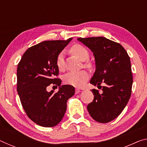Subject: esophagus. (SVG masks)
Instances as JSON below:
<instances>
[{
  "instance_id": "esophagus-1",
  "label": "esophagus",
  "mask_w": 147,
  "mask_h": 147,
  "mask_svg": "<svg viewBox=\"0 0 147 147\" xmlns=\"http://www.w3.org/2000/svg\"><path fill=\"white\" fill-rule=\"evenodd\" d=\"M80 89H75V94H78L80 93Z\"/></svg>"
}]
</instances>
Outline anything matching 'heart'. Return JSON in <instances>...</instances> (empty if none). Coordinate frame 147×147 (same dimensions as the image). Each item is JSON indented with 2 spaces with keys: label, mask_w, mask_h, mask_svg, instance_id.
Masks as SVG:
<instances>
[{
  "label": "heart",
  "mask_w": 147,
  "mask_h": 147,
  "mask_svg": "<svg viewBox=\"0 0 147 147\" xmlns=\"http://www.w3.org/2000/svg\"><path fill=\"white\" fill-rule=\"evenodd\" d=\"M71 53L78 58L80 60L85 61L88 60L89 54L86 47L80 44L73 45L70 48ZM56 65L59 70H63L64 68L63 65V53L61 52L58 54L56 59ZM84 65L87 67H91V63L89 62H86ZM89 78V74L86 71H81L79 72H70L67 74L64 77L65 83L69 85L73 86L76 88L82 87L86 81Z\"/></svg>",
  "instance_id": "obj_1"
}]
</instances>
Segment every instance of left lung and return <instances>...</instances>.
I'll return each mask as SVG.
<instances>
[{
	"label": "left lung",
	"instance_id": "obj_1",
	"mask_svg": "<svg viewBox=\"0 0 147 147\" xmlns=\"http://www.w3.org/2000/svg\"><path fill=\"white\" fill-rule=\"evenodd\" d=\"M77 39L93 53L96 70L90 83L102 89L101 93L91 89L94 99L87 108L94 120L109 123L120 115L130 98L133 77L130 57L121 45L104 37Z\"/></svg>",
	"mask_w": 147,
	"mask_h": 147
}]
</instances>
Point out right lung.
<instances>
[{
    "label": "right lung",
    "instance_id": "right-lung-1",
    "mask_svg": "<svg viewBox=\"0 0 147 147\" xmlns=\"http://www.w3.org/2000/svg\"><path fill=\"white\" fill-rule=\"evenodd\" d=\"M73 38L66 41H45L32 46L24 53L17 66V90L23 109L28 117L43 127H53L63 119L67 102L74 94V88L61 86L56 78L58 54ZM53 83L59 86L57 93L48 92Z\"/></svg>",
    "mask_w": 147,
    "mask_h": 147
}]
</instances>
